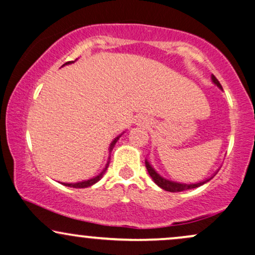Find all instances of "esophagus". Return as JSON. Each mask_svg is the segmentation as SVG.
I'll return each instance as SVG.
<instances>
[{
	"label": "esophagus",
	"mask_w": 255,
	"mask_h": 255,
	"mask_svg": "<svg viewBox=\"0 0 255 255\" xmlns=\"http://www.w3.org/2000/svg\"><path fill=\"white\" fill-rule=\"evenodd\" d=\"M136 122H137V125H142V126H148V124H150V121H148L146 118H144V116H139Z\"/></svg>",
	"instance_id": "obj_1"
}]
</instances>
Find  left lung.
Returning a JSON list of instances; mask_svg holds the SVG:
<instances>
[{
	"label": "left lung",
	"instance_id": "obj_1",
	"mask_svg": "<svg viewBox=\"0 0 255 255\" xmlns=\"http://www.w3.org/2000/svg\"><path fill=\"white\" fill-rule=\"evenodd\" d=\"M212 81L215 83L219 89H222V85L219 84V81L217 80V78L215 77V75H212ZM145 165H146V169H147L148 174H150V176L152 177V180L154 181V183L158 184V186L160 187V188H163L164 191H168V192H172V193H176V192H183V191H187V189H193V188H197V187H200L203 186L204 183L209 182L211 178H209V180H205L203 182H199V183H192V184H186V183H178V182H172V181H169V180H165V178H163L162 176H159V175L157 174L156 171H154V169L152 168L150 165V163L147 162V160H145Z\"/></svg>",
	"mask_w": 255,
	"mask_h": 255
}]
</instances>
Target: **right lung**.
Masks as SVG:
<instances>
[{
  "instance_id": "obj_1",
  "label": "right lung",
  "mask_w": 255,
  "mask_h": 255,
  "mask_svg": "<svg viewBox=\"0 0 255 255\" xmlns=\"http://www.w3.org/2000/svg\"><path fill=\"white\" fill-rule=\"evenodd\" d=\"M67 63H73V61H69V62H66V64H67ZM120 136H121V135H119L118 137H115V140H114V141L111 142V145H110V152L113 151L114 146H115L116 141H118V140L120 139ZM109 163H110V158H109V160H108V163H107V165H105V168L103 169V171H102L99 175H97V176H96V177L90 178V180H87V181H83V182H78V183H62V184H64V186H67V187H73V188H85V187L92 186V184H95L96 182H98V181L101 180L102 177H103V175L105 174V171L108 170V166H109Z\"/></svg>"
}]
</instances>
